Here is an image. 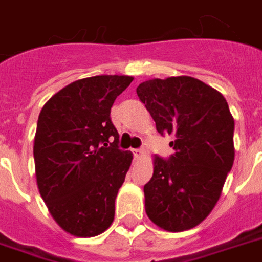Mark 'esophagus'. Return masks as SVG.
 <instances>
[{
	"label": "esophagus",
	"mask_w": 262,
	"mask_h": 262,
	"mask_svg": "<svg viewBox=\"0 0 262 262\" xmlns=\"http://www.w3.org/2000/svg\"><path fill=\"white\" fill-rule=\"evenodd\" d=\"M133 155H135V158H137V159H141L144 156V149L143 148H140V149H133Z\"/></svg>",
	"instance_id": "obj_1"
}]
</instances>
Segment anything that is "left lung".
I'll return each mask as SVG.
<instances>
[{
	"label": "left lung",
	"mask_w": 262,
	"mask_h": 262,
	"mask_svg": "<svg viewBox=\"0 0 262 262\" xmlns=\"http://www.w3.org/2000/svg\"><path fill=\"white\" fill-rule=\"evenodd\" d=\"M160 135L175 149L154 156V175L144 186L145 212L170 232L199 226L220 199L234 163V118L215 88L190 76L144 81L136 90Z\"/></svg>",
	"instance_id": "left-lung-1"
}]
</instances>
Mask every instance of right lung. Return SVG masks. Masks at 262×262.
Listing matches in <instances>:
<instances>
[{"mask_svg": "<svg viewBox=\"0 0 262 262\" xmlns=\"http://www.w3.org/2000/svg\"><path fill=\"white\" fill-rule=\"evenodd\" d=\"M132 76H94L53 95L38 118L34 141L39 193L63 231L91 238L114 220L115 197L133 160L118 148L110 110Z\"/></svg>", "mask_w": 262, "mask_h": 262, "instance_id": "right-lung-1", "label": "right lung"}]
</instances>
